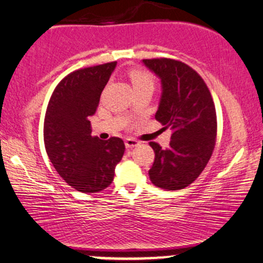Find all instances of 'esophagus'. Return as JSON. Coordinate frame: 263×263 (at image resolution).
<instances>
[{
    "label": "esophagus",
    "mask_w": 263,
    "mask_h": 263,
    "mask_svg": "<svg viewBox=\"0 0 263 263\" xmlns=\"http://www.w3.org/2000/svg\"><path fill=\"white\" fill-rule=\"evenodd\" d=\"M125 145L126 148H134V147H137V145H140V142L135 140V138H126Z\"/></svg>",
    "instance_id": "esophagus-1"
}]
</instances>
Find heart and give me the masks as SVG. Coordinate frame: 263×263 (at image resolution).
<instances>
[{"instance_id": "1", "label": "heart", "mask_w": 263, "mask_h": 263, "mask_svg": "<svg viewBox=\"0 0 263 263\" xmlns=\"http://www.w3.org/2000/svg\"><path fill=\"white\" fill-rule=\"evenodd\" d=\"M129 78H131L132 84H134V88L143 87V85H151V87H154V77L153 74L149 73L145 69H132L129 72Z\"/></svg>"}]
</instances>
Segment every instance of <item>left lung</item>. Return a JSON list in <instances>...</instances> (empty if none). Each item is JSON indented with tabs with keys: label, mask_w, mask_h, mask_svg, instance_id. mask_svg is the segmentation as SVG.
I'll use <instances>...</instances> for the list:
<instances>
[{
	"label": "left lung",
	"mask_w": 263,
	"mask_h": 263,
	"mask_svg": "<svg viewBox=\"0 0 263 263\" xmlns=\"http://www.w3.org/2000/svg\"><path fill=\"white\" fill-rule=\"evenodd\" d=\"M162 81L163 94L156 120L173 129L169 148L151 142L156 158L151 181L174 191L187 187L211 159L217 137V114L211 91L194 68L178 60L145 59Z\"/></svg>",
	"instance_id": "1"
}]
</instances>
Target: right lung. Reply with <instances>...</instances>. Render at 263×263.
<instances>
[{
  "label": "right lung",
  "instance_id": "right-lung-1",
  "mask_svg": "<svg viewBox=\"0 0 263 263\" xmlns=\"http://www.w3.org/2000/svg\"><path fill=\"white\" fill-rule=\"evenodd\" d=\"M115 67L114 61L71 72L56 85L46 107L44 143L50 162L69 186L83 194L106 189L125 153L121 138L101 141L91 136L89 121Z\"/></svg>",
  "mask_w": 263,
  "mask_h": 263
}]
</instances>
